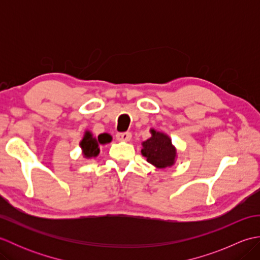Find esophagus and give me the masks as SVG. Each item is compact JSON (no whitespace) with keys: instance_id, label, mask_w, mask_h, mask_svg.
<instances>
[{"instance_id":"obj_1","label":"esophagus","mask_w":260,"mask_h":260,"mask_svg":"<svg viewBox=\"0 0 260 260\" xmlns=\"http://www.w3.org/2000/svg\"><path fill=\"white\" fill-rule=\"evenodd\" d=\"M116 139L119 142H128L132 139V134L129 132H124V133H117L116 134Z\"/></svg>"}]
</instances>
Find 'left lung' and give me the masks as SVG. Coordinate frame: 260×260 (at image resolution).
<instances>
[{"mask_svg": "<svg viewBox=\"0 0 260 260\" xmlns=\"http://www.w3.org/2000/svg\"><path fill=\"white\" fill-rule=\"evenodd\" d=\"M150 132L152 136L142 143V155L156 169L171 168L178 156L172 140L163 132H157L154 128H151Z\"/></svg>", "mask_w": 260, "mask_h": 260, "instance_id": "left-lung-1", "label": "left lung"}]
</instances>
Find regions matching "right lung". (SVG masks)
I'll list each match as a JSON object with an SVG mask.
<instances>
[{"label":"right lung","instance_id":"obj_1","mask_svg":"<svg viewBox=\"0 0 260 260\" xmlns=\"http://www.w3.org/2000/svg\"><path fill=\"white\" fill-rule=\"evenodd\" d=\"M110 142H112V136L107 133L99 134L97 137H95L91 134V132L86 131L84 137H82V140L79 143V145L81 147L84 157L92 158L98 156L99 152H101V150H99V145H105Z\"/></svg>","mask_w":260,"mask_h":260}]
</instances>
